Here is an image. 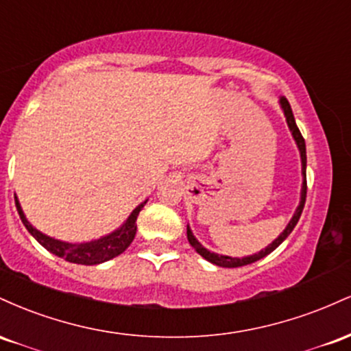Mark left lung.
<instances>
[{
	"instance_id": "1",
	"label": "left lung",
	"mask_w": 351,
	"mask_h": 351,
	"mask_svg": "<svg viewBox=\"0 0 351 351\" xmlns=\"http://www.w3.org/2000/svg\"><path fill=\"white\" fill-rule=\"evenodd\" d=\"M280 106L284 108V114H285V119H287V123H289V128L292 130V135L293 138H295L297 142V147H299L300 150V156H302V175H304V186H302V198H300V204L299 208H297L295 215L291 219V223H289V226L285 228V231L282 232V234L277 237L276 241H274L272 244H269L267 247L264 249V251L254 254V256H249V257H243V259H237V257H229V256H219V254H215V252H209L208 249H204L203 245H201L198 241L195 239V236L191 234V231H186L188 234V241L189 244L195 247V251L199 254V256H203L204 259L209 261V263L216 264V265H221V267H241V265H247V264H252L256 263V261L263 259V257L267 256V254H271L274 249H277L279 245L284 243V239L287 237L291 232L293 231V228L297 226V223H299L300 219V215L302 211H304V206H305V198H307V173H305V168H307V155H305V140L304 136H302L299 127H297L295 123V119H293V114H292V108H291V104H289V100L285 97L280 99Z\"/></svg>"
}]
</instances>
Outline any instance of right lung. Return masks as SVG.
<instances>
[{"instance_id": "add662e5", "label": "right lung", "mask_w": 351, "mask_h": 351, "mask_svg": "<svg viewBox=\"0 0 351 351\" xmlns=\"http://www.w3.org/2000/svg\"><path fill=\"white\" fill-rule=\"evenodd\" d=\"M14 201H16V209H18L23 224L26 226L27 231L33 234L34 239L43 245V247H46L47 251L54 254V256L66 259L67 263L84 264V265L106 263V261H110L114 259V257L120 256V254H122L125 249L132 244V241H134V237L136 234V217H138V213L142 211V208L147 204V201H143L142 204H138V206L132 211V215L128 216V219L125 221L123 226L117 229V231L112 232V234L100 237L97 241H90V243L69 244V243H62V241H58V239H52V237L43 234V232H39L38 229H34L29 223H27L26 216L23 215V209L19 206L18 199L14 198Z\"/></svg>"}]
</instances>
